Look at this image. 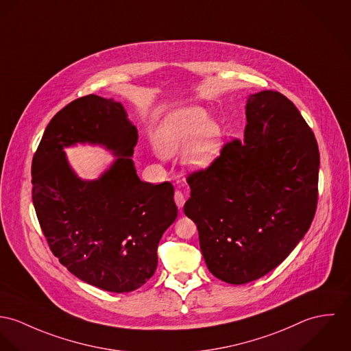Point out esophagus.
<instances>
[{
	"label": "esophagus",
	"mask_w": 351,
	"mask_h": 351,
	"mask_svg": "<svg viewBox=\"0 0 351 351\" xmlns=\"http://www.w3.org/2000/svg\"><path fill=\"white\" fill-rule=\"evenodd\" d=\"M184 202H186V196L182 193V191H176L175 193V203L179 208H182L184 206Z\"/></svg>",
	"instance_id": "1"
}]
</instances>
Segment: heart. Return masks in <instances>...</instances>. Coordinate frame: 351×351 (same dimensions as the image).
<instances>
[{
	"label": "heart",
	"mask_w": 351,
	"mask_h": 351,
	"mask_svg": "<svg viewBox=\"0 0 351 351\" xmlns=\"http://www.w3.org/2000/svg\"><path fill=\"white\" fill-rule=\"evenodd\" d=\"M155 148L161 156L176 155L185 144L183 164L194 171L207 169L223 148L221 125L208 118L200 106L180 108L164 118L155 134Z\"/></svg>",
	"instance_id": "b5f03b06"
}]
</instances>
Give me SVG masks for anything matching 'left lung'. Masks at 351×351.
I'll use <instances>...</instances> for the list:
<instances>
[{
    "label": "left lung",
    "mask_w": 351,
    "mask_h": 351,
    "mask_svg": "<svg viewBox=\"0 0 351 351\" xmlns=\"http://www.w3.org/2000/svg\"><path fill=\"white\" fill-rule=\"evenodd\" d=\"M245 113L243 140L189 176L184 204L208 271L235 285L271 272L308 232L320 162L310 126L278 91L247 95Z\"/></svg>",
    "instance_id": "left-lung-1"
}]
</instances>
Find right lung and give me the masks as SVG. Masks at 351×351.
<instances>
[{
  "label": "right lung",
  "instance_id": "1",
  "mask_svg": "<svg viewBox=\"0 0 351 351\" xmlns=\"http://www.w3.org/2000/svg\"><path fill=\"white\" fill-rule=\"evenodd\" d=\"M137 137L121 102L91 94L49 121L32 161V200L52 253L82 281L114 293L154 276L158 242L178 217L172 184L138 178ZM78 143L117 158L99 178L82 180L64 152Z\"/></svg>",
  "mask_w": 351,
  "mask_h": 351
}]
</instances>
